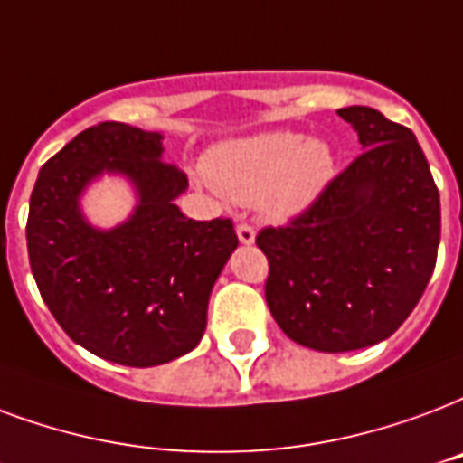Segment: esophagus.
Listing matches in <instances>:
<instances>
[{
    "instance_id": "1",
    "label": "esophagus",
    "mask_w": 463,
    "mask_h": 463,
    "mask_svg": "<svg viewBox=\"0 0 463 463\" xmlns=\"http://www.w3.org/2000/svg\"><path fill=\"white\" fill-rule=\"evenodd\" d=\"M257 238V232L252 225H247V223H240L238 225V240L242 242V245H252Z\"/></svg>"
}]
</instances>
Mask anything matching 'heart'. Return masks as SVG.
I'll list each match as a JSON object with an SVG mask.
<instances>
[{"label": "heart", "instance_id": "obj_1", "mask_svg": "<svg viewBox=\"0 0 463 463\" xmlns=\"http://www.w3.org/2000/svg\"><path fill=\"white\" fill-rule=\"evenodd\" d=\"M208 182L238 203L260 201L274 221L298 216L335 176V155L323 140L296 130H269L213 147Z\"/></svg>", "mask_w": 463, "mask_h": 463}]
</instances>
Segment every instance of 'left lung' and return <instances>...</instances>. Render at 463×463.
I'll use <instances>...</instances> for the list:
<instances>
[{"instance_id": "left-lung-1", "label": "left lung", "mask_w": 463, "mask_h": 463, "mask_svg": "<svg viewBox=\"0 0 463 463\" xmlns=\"http://www.w3.org/2000/svg\"><path fill=\"white\" fill-rule=\"evenodd\" d=\"M340 118L364 153L301 216L264 228V296L277 326L303 347L352 352L403 326L428 287L439 247V192L411 128L369 106Z\"/></svg>"}]
</instances>
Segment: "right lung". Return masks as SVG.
I'll return each mask as SVG.
<instances>
[{
  "label": "right lung",
  "mask_w": 463,
  "mask_h": 463,
  "mask_svg": "<svg viewBox=\"0 0 463 463\" xmlns=\"http://www.w3.org/2000/svg\"><path fill=\"white\" fill-rule=\"evenodd\" d=\"M162 153V133L91 126L41 167L28 206V260L45 306L70 340L123 366L167 364L199 345L211 288L238 247L231 218L179 211L189 182ZM104 174L137 192L134 213L109 232L81 211Z\"/></svg>",
  "instance_id": "right-lung-1"
}]
</instances>
